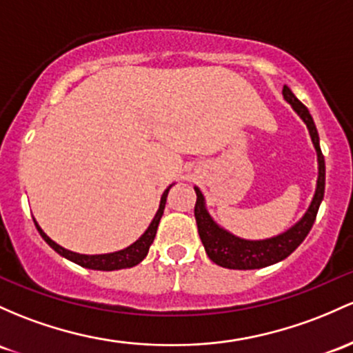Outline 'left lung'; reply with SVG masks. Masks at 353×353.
<instances>
[{
  "mask_svg": "<svg viewBox=\"0 0 353 353\" xmlns=\"http://www.w3.org/2000/svg\"><path fill=\"white\" fill-rule=\"evenodd\" d=\"M283 97L286 102L293 107V110L300 115L301 120L307 123L310 137H312L313 145L316 149V156H319V181H316L315 196H313L312 204H310L308 211L305 212L303 218L298 221L295 226L290 228L286 233L276 236V238L263 239V241H248V239L236 238V236L228 233V231H224L223 228H219L212 221L206 208H204L203 194H201L199 189L194 188L197 196L194 216L199 238L203 241L209 259L214 261L216 265L223 266V268L258 270L274 265V263L290 256L301 245V241L307 238L313 223H315L316 212H319L320 203L325 194V157L320 149L319 132H316L315 122H313L308 108L293 95V92L286 85L283 87Z\"/></svg>",
  "mask_w": 353,
  "mask_h": 353,
  "instance_id": "obj_1",
  "label": "left lung"
}]
</instances>
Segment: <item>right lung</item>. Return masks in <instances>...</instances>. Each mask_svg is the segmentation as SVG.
I'll list each match as a JSON object with an SVG mask.
<instances>
[{
	"label": "right lung",
	"instance_id": "add662e5",
	"mask_svg": "<svg viewBox=\"0 0 353 353\" xmlns=\"http://www.w3.org/2000/svg\"><path fill=\"white\" fill-rule=\"evenodd\" d=\"M170 188H172V185H169V188L164 191V194H162L161 206H159L157 214L154 216L152 223H150V226L147 228L145 233L142 234L141 238H139L137 241L134 243V245H130L129 248H125V250H122V251H117V253L92 254V256H90V254L73 253V251L65 250V248L57 245L55 241H52V239H50L48 236H46L43 231H41V228L38 226L37 223H34V226H37L38 233L41 234V238H43L45 241L48 243V245L52 246L58 254H61V256L70 259V261L77 263V265L83 266V268L100 270V271H114V270H122V268H132V266L139 265V263H141L142 259L147 256V253H149V248H150V245H152L154 238H156L159 221H161L162 212H164L165 199H168V192H169Z\"/></svg>",
	"mask_w": 353,
	"mask_h": 353
}]
</instances>
